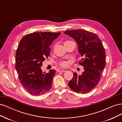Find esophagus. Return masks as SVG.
Wrapping results in <instances>:
<instances>
[{"label":"esophagus","mask_w":122,"mask_h":122,"mask_svg":"<svg viewBox=\"0 0 122 122\" xmlns=\"http://www.w3.org/2000/svg\"><path fill=\"white\" fill-rule=\"evenodd\" d=\"M66 71L65 70H61L60 71V72H62V73H64V72H65Z\"/></svg>","instance_id":"34e87169"}]
</instances>
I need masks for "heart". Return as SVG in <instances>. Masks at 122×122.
<instances>
[{
	"label": "heart",
	"instance_id": "1",
	"mask_svg": "<svg viewBox=\"0 0 122 122\" xmlns=\"http://www.w3.org/2000/svg\"><path fill=\"white\" fill-rule=\"evenodd\" d=\"M68 42H69V41H67L65 42V43ZM67 64H68V62L66 61H62L60 63V65L61 66H62V67H66V66H67Z\"/></svg>",
	"mask_w": 122,
	"mask_h": 122
}]
</instances>
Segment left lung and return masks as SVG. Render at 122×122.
Listing matches in <instances>:
<instances>
[{"label": "left lung", "instance_id": "left-lung-1", "mask_svg": "<svg viewBox=\"0 0 122 122\" xmlns=\"http://www.w3.org/2000/svg\"><path fill=\"white\" fill-rule=\"evenodd\" d=\"M71 36L78 45V53L83 56L79 62L84 67L81 75L74 73L68 83L70 88L78 93H89L98 84L105 66V51L98 36L82 29L64 32Z\"/></svg>", "mask_w": 122, "mask_h": 122}]
</instances>
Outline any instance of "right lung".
<instances>
[{"label":"right lung","instance_id":"1","mask_svg":"<svg viewBox=\"0 0 122 122\" xmlns=\"http://www.w3.org/2000/svg\"><path fill=\"white\" fill-rule=\"evenodd\" d=\"M61 32H38L22 39L16 53V69L24 89L34 96L45 94L52 86L56 71L43 72L42 62L50 55V46Z\"/></svg>","mask_w":122,"mask_h":122}]
</instances>
